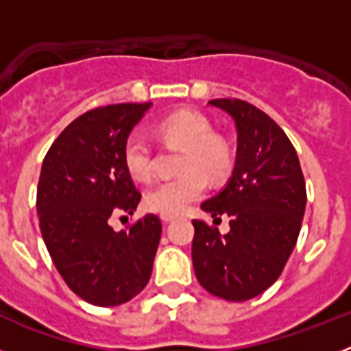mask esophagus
Masks as SVG:
<instances>
[{
    "instance_id": "esophagus-1",
    "label": "esophagus",
    "mask_w": 351,
    "mask_h": 351,
    "mask_svg": "<svg viewBox=\"0 0 351 351\" xmlns=\"http://www.w3.org/2000/svg\"><path fill=\"white\" fill-rule=\"evenodd\" d=\"M160 218H161V221H163V223H170V221H173V219H176V216H167V214H161Z\"/></svg>"
}]
</instances>
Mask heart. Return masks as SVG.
Returning a JSON list of instances; mask_svg holds the SVG:
<instances>
[{
    "label": "heart",
    "mask_w": 351,
    "mask_h": 351,
    "mask_svg": "<svg viewBox=\"0 0 351 351\" xmlns=\"http://www.w3.org/2000/svg\"><path fill=\"white\" fill-rule=\"evenodd\" d=\"M158 135L165 142L184 149L179 167L184 173L151 186L144 195V206L153 213L178 216L206 193L204 173L213 181H219L230 172L234 153L228 142L214 135L210 121L191 110L176 112L161 121ZM123 163L130 178L135 181L151 179L154 170L153 149L144 135L132 133L126 138L123 145Z\"/></svg>",
    "instance_id": "b5f03b06"
}]
</instances>
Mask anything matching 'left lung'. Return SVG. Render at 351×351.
I'll return each instance as SVG.
<instances>
[{
    "label": "left lung",
    "instance_id": "1",
    "mask_svg": "<svg viewBox=\"0 0 351 351\" xmlns=\"http://www.w3.org/2000/svg\"><path fill=\"white\" fill-rule=\"evenodd\" d=\"M209 105L234 119L237 153L225 188L202 209L230 216L225 235L193 219L195 276L209 293L241 302L267 290L295 247L306 210L299 156L283 130L255 105L218 98Z\"/></svg>",
    "mask_w": 351,
    "mask_h": 351
}]
</instances>
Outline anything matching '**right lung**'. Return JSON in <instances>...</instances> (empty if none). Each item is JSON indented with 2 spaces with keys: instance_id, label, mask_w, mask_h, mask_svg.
I'll use <instances>...</instances> for the list:
<instances>
[{
  "instance_id": "1",
  "label": "right lung",
  "mask_w": 351,
  "mask_h": 351,
  "mask_svg": "<svg viewBox=\"0 0 351 351\" xmlns=\"http://www.w3.org/2000/svg\"><path fill=\"white\" fill-rule=\"evenodd\" d=\"M151 104L95 108L63 130L42 163L36 213L43 243L73 293L100 308L138 295L153 272L161 221L145 214L116 232L108 219L141 202L123 145Z\"/></svg>"
}]
</instances>
